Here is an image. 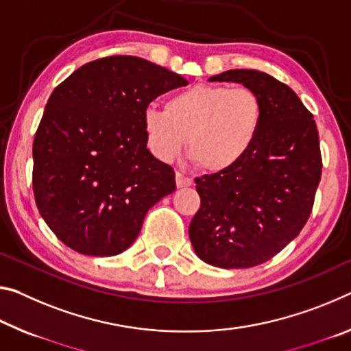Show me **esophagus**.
I'll use <instances>...</instances> for the list:
<instances>
[{
	"label": "esophagus",
	"instance_id": "1",
	"mask_svg": "<svg viewBox=\"0 0 351 351\" xmlns=\"http://www.w3.org/2000/svg\"><path fill=\"white\" fill-rule=\"evenodd\" d=\"M176 186L178 187H189V186H192V180L189 176H186V175H182V173H180V171H178L176 173Z\"/></svg>",
	"mask_w": 351,
	"mask_h": 351
}]
</instances>
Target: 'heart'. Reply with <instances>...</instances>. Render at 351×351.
<instances>
[{
    "mask_svg": "<svg viewBox=\"0 0 351 351\" xmlns=\"http://www.w3.org/2000/svg\"><path fill=\"white\" fill-rule=\"evenodd\" d=\"M264 106L248 87L197 84L171 95L165 110L149 106L142 114L147 145L154 158L175 162L189 149L208 171L236 167L258 141Z\"/></svg>",
    "mask_w": 351,
    "mask_h": 351,
    "instance_id": "1",
    "label": "heart"
}]
</instances>
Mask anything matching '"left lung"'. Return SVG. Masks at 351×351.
I'll return each instance as SVG.
<instances>
[{
	"instance_id": "8db88e82",
	"label": "left lung",
	"mask_w": 351,
	"mask_h": 351,
	"mask_svg": "<svg viewBox=\"0 0 351 351\" xmlns=\"http://www.w3.org/2000/svg\"><path fill=\"white\" fill-rule=\"evenodd\" d=\"M209 81L252 88L264 120L236 167L195 178L202 206L189 237L204 263L248 269L280 253L308 221L322 176L319 132L297 93L264 71L228 70Z\"/></svg>"
}]
</instances>
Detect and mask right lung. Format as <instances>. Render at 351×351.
<instances>
[{"mask_svg": "<svg viewBox=\"0 0 351 351\" xmlns=\"http://www.w3.org/2000/svg\"><path fill=\"white\" fill-rule=\"evenodd\" d=\"M187 86L136 56H109L54 88L32 145V189L60 242L87 256H115L136 241L148 209L175 192V171L147 148L142 114Z\"/></svg>", "mask_w": 351, "mask_h": 351, "instance_id": "add662e5", "label": "right lung"}]
</instances>
